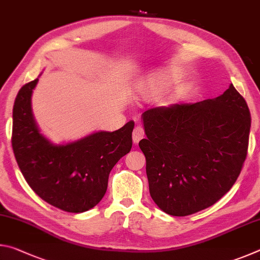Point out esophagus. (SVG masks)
<instances>
[{
	"label": "esophagus",
	"instance_id": "obj_1",
	"mask_svg": "<svg viewBox=\"0 0 260 260\" xmlns=\"http://www.w3.org/2000/svg\"><path fill=\"white\" fill-rule=\"evenodd\" d=\"M144 135H146V133H144L143 127L142 126H136L134 131H133V142L135 144H138L139 141L144 138Z\"/></svg>",
	"mask_w": 260,
	"mask_h": 260
}]
</instances>
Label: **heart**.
I'll use <instances>...</instances> for the list:
<instances>
[{
  "label": "heart",
  "instance_id": "heart-1",
  "mask_svg": "<svg viewBox=\"0 0 260 260\" xmlns=\"http://www.w3.org/2000/svg\"><path fill=\"white\" fill-rule=\"evenodd\" d=\"M174 79V74L172 73H161L152 78H149L148 80L142 82L140 85L139 91L143 96H157L161 94L165 90V88L170 85Z\"/></svg>",
  "mask_w": 260,
  "mask_h": 260
}]
</instances>
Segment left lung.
<instances>
[{"label":"left lung","instance_id":"obj_1","mask_svg":"<svg viewBox=\"0 0 260 260\" xmlns=\"http://www.w3.org/2000/svg\"><path fill=\"white\" fill-rule=\"evenodd\" d=\"M147 139L149 191L167 214L199 212L231 190L248 155L251 116L234 86L203 102L149 109L142 114Z\"/></svg>","mask_w":260,"mask_h":260}]
</instances>
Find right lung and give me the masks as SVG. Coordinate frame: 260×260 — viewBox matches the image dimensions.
I'll use <instances>...</instances> for the list:
<instances>
[{"label":"right lung","mask_w":260,"mask_h":260,"mask_svg":"<svg viewBox=\"0 0 260 260\" xmlns=\"http://www.w3.org/2000/svg\"><path fill=\"white\" fill-rule=\"evenodd\" d=\"M39 79L17 94L11 143L26 182L39 197L67 212L80 213L103 199L109 174L131 151L134 121L114 132H98L77 142L54 146L35 124L30 96Z\"/></svg>","instance_id":"obj_1"}]
</instances>
